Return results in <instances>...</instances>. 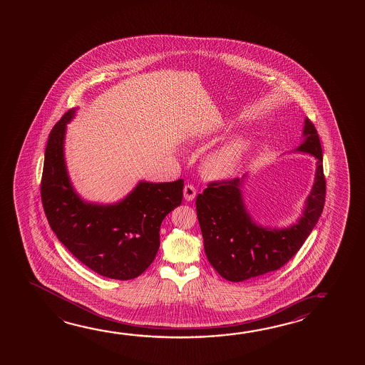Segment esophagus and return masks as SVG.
Returning <instances> with one entry per match:
<instances>
[{"label":"esophagus","mask_w":365,"mask_h":365,"mask_svg":"<svg viewBox=\"0 0 365 365\" xmlns=\"http://www.w3.org/2000/svg\"><path fill=\"white\" fill-rule=\"evenodd\" d=\"M183 196H185V201H192L193 198L196 197V188L193 185H185Z\"/></svg>","instance_id":"34e87169"}]
</instances>
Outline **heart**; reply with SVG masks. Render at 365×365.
<instances>
[{"instance_id": "heart-1", "label": "heart", "mask_w": 365, "mask_h": 365, "mask_svg": "<svg viewBox=\"0 0 365 365\" xmlns=\"http://www.w3.org/2000/svg\"><path fill=\"white\" fill-rule=\"evenodd\" d=\"M257 149V138L253 135H242L227 141L212 151L203 160L202 169L210 178L222 180L233 177Z\"/></svg>"}]
</instances>
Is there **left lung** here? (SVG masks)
<instances>
[{
	"label": "left lung",
	"mask_w": 365,
	"mask_h": 365,
	"mask_svg": "<svg viewBox=\"0 0 365 365\" xmlns=\"http://www.w3.org/2000/svg\"><path fill=\"white\" fill-rule=\"evenodd\" d=\"M292 153L317 159L314 182L298 220L284 227H263L245 206L242 178L212 182L196 200L203 248L212 267L225 280L255 279L280 269L300 250L322 214L326 197L321 141L316 127L304 120L303 141Z\"/></svg>",
	"instance_id": "left-lung-1"
}]
</instances>
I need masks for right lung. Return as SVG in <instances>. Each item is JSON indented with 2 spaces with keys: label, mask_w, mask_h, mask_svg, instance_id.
Listing matches in <instances>:
<instances>
[{
  "label": "right lung",
  "mask_w": 365,
  "mask_h": 365,
  "mask_svg": "<svg viewBox=\"0 0 365 365\" xmlns=\"http://www.w3.org/2000/svg\"><path fill=\"white\" fill-rule=\"evenodd\" d=\"M72 108L49 133L44 154L41 195L51 229L80 262L99 275L131 280L154 261L164 217L180 206L183 180H140L114 203L89 202L72 185L65 159L67 125Z\"/></svg>",
  "instance_id": "1"
}]
</instances>
